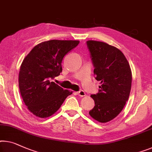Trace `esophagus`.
<instances>
[{
	"instance_id": "esophagus-1",
	"label": "esophagus",
	"mask_w": 152,
	"mask_h": 152,
	"mask_svg": "<svg viewBox=\"0 0 152 152\" xmlns=\"http://www.w3.org/2000/svg\"><path fill=\"white\" fill-rule=\"evenodd\" d=\"M77 94H78L79 96H81V97H83V96H86L85 92L84 91H83V90H81V91H80L77 92Z\"/></svg>"
}]
</instances>
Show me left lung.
I'll list each match as a JSON object with an SVG mask.
<instances>
[{
	"label": "left lung",
	"instance_id": "8db88e82",
	"mask_svg": "<svg viewBox=\"0 0 152 152\" xmlns=\"http://www.w3.org/2000/svg\"><path fill=\"white\" fill-rule=\"evenodd\" d=\"M87 46L95 69L94 75L100 81L99 93L91 95L95 106L90 116L100 123L111 121L118 115L130 96L132 71L123 53L105 42L89 40Z\"/></svg>",
	"mask_w": 152,
	"mask_h": 152
}]
</instances>
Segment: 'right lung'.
Instances as JSON below:
<instances>
[{
    "mask_svg": "<svg viewBox=\"0 0 152 152\" xmlns=\"http://www.w3.org/2000/svg\"><path fill=\"white\" fill-rule=\"evenodd\" d=\"M79 42L56 39L43 42L24 58L18 78L19 89L27 108L36 117H50L72 94V91L63 89L51 79L60 75L63 57Z\"/></svg>",
    "mask_w": 152,
    "mask_h": 152,
    "instance_id": "obj_1",
    "label": "right lung"
}]
</instances>
